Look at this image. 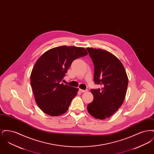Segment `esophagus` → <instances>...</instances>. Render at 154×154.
<instances>
[{"instance_id": "34e87169", "label": "esophagus", "mask_w": 154, "mask_h": 154, "mask_svg": "<svg viewBox=\"0 0 154 154\" xmlns=\"http://www.w3.org/2000/svg\"><path fill=\"white\" fill-rule=\"evenodd\" d=\"M80 91L81 92H82V93H84V92H88V89H86V90H83V89H80Z\"/></svg>"}]
</instances>
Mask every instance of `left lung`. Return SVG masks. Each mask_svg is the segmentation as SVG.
<instances>
[{
  "label": "left lung",
  "mask_w": 154,
  "mask_h": 154,
  "mask_svg": "<svg viewBox=\"0 0 154 154\" xmlns=\"http://www.w3.org/2000/svg\"><path fill=\"white\" fill-rule=\"evenodd\" d=\"M94 65L96 84L102 88L91 89L94 100L88 104V112L94 117L104 119L122 106L128 85V75L122 63L109 52L87 48Z\"/></svg>",
  "instance_id": "obj_1"
}]
</instances>
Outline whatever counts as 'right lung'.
I'll return each instance as SVG.
<instances>
[{"instance_id": "1", "label": "right lung", "mask_w": 154, "mask_h": 154, "mask_svg": "<svg viewBox=\"0 0 154 154\" xmlns=\"http://www.w3.org/2000/svg\"><path fill=\"white\" fill-rule=\"evenodd\" d=\"M87 55L83 47L63 45L48 50L38 59L30 84L37 104L44 113L58 116L67 111L79 89L61 81L74 60Z\"/></svg>"}]
</instances>
